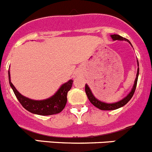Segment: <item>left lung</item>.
<instances>
[{"instance_id":"8db88e82","label":"left lung","mask_w":152,"mask_h":152,"mask_svg":"<svg viewBox=\"0 0 152 152\" xmlns=\"http://www.w3.org/2000/svg\"><path fill=\"white\" fill-rule=\"evenodd\" d=\"M111 38L113 39V40H125V41H127L128 42H129L130 44L131 45V43L130 42L129 40H128L127 39L123 38L122 37L119 35H117V34H113V35L110 36ZM137 65L139 66V63L138 60H137ZM138 75H139V68L137 69V77L135 79V81H134V84L133 86L132 89L130 92V93L127 95L126 97H125L123 99H122L119 102H115V103H112V104H109V103H105V102H102L101 101H99V99H97L95 96L92 94V91L91 89H89V86L87 84H86L85 86V92H86V95H87L88 99H89V102L92 104L95 107H96L97 108H99V109L102 110H116L118 108H120L122 107L125 106L128 102L131 99V98L134 95V92H135L136 87H137V80H138Z\"/></svg>"}]
</instances>
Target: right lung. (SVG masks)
<instances>
[{
	"label": "right lung",
	"mask_w": 152,
	"mask_h": 152,
	"mask_svg": "<svg viewBox=\"0 0 152 152\" xmlns=\"http://www.w3.org/2000/svg\"><path fill=\"white\" fill-rule=\"evenodd\" d=\"M8 74L10 85L13 90L17 99L23 107L25 108L29 112L37 115H50L59 113L64 109L67 102V93L71 89L73 83L72 80H69L68 82L63 83L53 96L45 100L36 101L28 99L19 93L10 80V71L8 72Z\"/></svg>",
	"instance_id": "right-lung-1"
}]
</instances>
